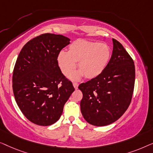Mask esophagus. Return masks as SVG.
<instances>
[{"instance_id": "esophagus-1", "label": "esophagus", "mask_w": 153, "mask_h": 153, "mask_svg": "<svg viewBox=\"0 0 153 153\" xmlns=\"http://www.w3.org/2000/svg\"><path fill=\"white\" fill-rule=\"evenodd\" d=\"M73 85H74L75 89H77V88H78V84H77V82H74L73 83Z\"/></svg>"}]
</instances>
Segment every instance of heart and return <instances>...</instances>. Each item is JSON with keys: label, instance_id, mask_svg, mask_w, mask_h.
<instances>
[{"label": "heart", "instance_id": "heart-1", "mask_svg": "<svg viewBox=\"0 0 153 153\" xmlns=\"http://www.w3.org/2000/svg\"><path fill=\"white\" fill-rule=\"evenodd\" d=\"M111 57V49L104 43L84 39L75 41L68 47V52L61 51L57 62L62 72L69 76L76 70L78 62L79 71L73 75L74 79L85 76L87 79L97 77L105 70Z\"/></svg>", "mask_w": 153, "mask_h": 153}]
</instances>
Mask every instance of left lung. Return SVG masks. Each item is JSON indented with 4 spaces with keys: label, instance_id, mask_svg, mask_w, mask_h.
I'll list each match as a JSON object with an SVG mask.
<instances>
[{
    "label": "left lung",
    "instance_id": "left-lung-1",
    "mask_svg": "<svg viewBox=\"0 0 153 153\" xmlns=\"http://www.w3.org/2000/svg\"><path fill=\"white\" fill-rule=\"evenodd\" d=\"M112 42V55L102 74L78 87L83 94L82 114L95 126L119 119L128 108L134 91V61L120 42L114 39Z\"/></svg>",
    "mask_w": 153,
    "mask_h": 153
}]
</instances>
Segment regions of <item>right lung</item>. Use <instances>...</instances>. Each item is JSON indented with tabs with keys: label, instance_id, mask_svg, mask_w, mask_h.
<instances>
[{
	"label": "right lung",
	"instance_id": "right-lung-1",
	"mask_svg": "<svg viewBox=\"0 0 153 153\" xmlns=\"http://www.w3.org/2000/svg\"><path fill=\"white\" fill-rule=\"evenodd\" d=\"M69 44L66 36L43 34L29 41L18 56L13 71V92L23 115L34 124L48 126L57 122L74 91L57 62L59 52Z\"/></svg>",
	"mask_w": 153,
	"mask_h": 153
}]
</instances>
